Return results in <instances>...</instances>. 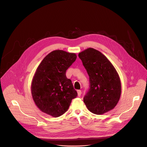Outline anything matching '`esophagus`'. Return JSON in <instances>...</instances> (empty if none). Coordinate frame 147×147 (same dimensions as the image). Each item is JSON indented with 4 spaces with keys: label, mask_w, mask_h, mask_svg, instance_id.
Instances as JSON below:
<instances>
[{
    "label": "esophagus",
    "mask_w": 147,
    "mask_h": 147,
    "mask_svg": "<svg viewBox=\"0 0 147 147\" xmlns=\"http://www.w3.org/2000/svg\"><path fill=\"white\" fill-rule=\"evenodd\" d=\"M81 94H82V91L80 90H77V94H78V96H81Z\"/></svg>",
    "instance_id": "1"
}]
</instances>
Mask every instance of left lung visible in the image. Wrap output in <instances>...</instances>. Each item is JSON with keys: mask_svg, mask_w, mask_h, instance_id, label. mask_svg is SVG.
Returning <instances> with one entry per match:
<instances>
[{"mask_svg": "<svg viewBox=\"0 0 147 147\" xmlns=\"http://www.w3.org/2000/svg\"><path fill=\"white\" fill-rule=\"evenodd\" d=\"M89 76L90 89L83 101L92 113L102 115L112 110L121 94V83L114 66L102 53L89 48L79 54Z\"/></svg>", "mask_w": 147, "mask_h": 147, "instance_id": "1", "label": "left lung"}]
</instances>
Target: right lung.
<instances>
[{
    "instance_id": "right-lung-1",
    "label": "right lung",
    "mask_w": 147,
    "mask_h": 147,
    "mask_svg": "<svg viewBox=\"0 0 147 147\" xmlns=\"http://www.w3.org/2000/svg\"><path fill=\"white\" fill-rule=\"evenodd\" d=\"M76 58L75 53L55 50L46 55L38 65L31 83V94L41 112L55 118L60 116L77 96L71 80L65 75Z\"/></svg>"
}]
</instances>
